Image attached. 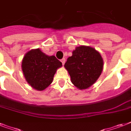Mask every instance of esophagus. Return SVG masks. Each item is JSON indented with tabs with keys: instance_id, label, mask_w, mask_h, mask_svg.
<instances>
[{
	"instance_id": "esophagus-1",
	"label": "esophagus",
	"mask_w": 131,
	"mask_h": 131,
	"mask_svg": "<svg viewBox=\"0 0 131 131\" xmlns=\"http://www.w3.org/2000/svg\"><path fill=\"white\" fill-rule=\"evenodd\" d=\"M61 62H62V64H64V63H65V62H66V59L64 58H63L61 60Z\"/></svg>"
}]
</instances>
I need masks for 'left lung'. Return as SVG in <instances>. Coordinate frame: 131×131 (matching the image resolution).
Here are the masks:
<instances>
[{
  "label": "left lung",
  "instance_id": "8db88e82",
  "mask_svg": "<svg viewBox=\"0 0 131 131\" xmlns=\"http://www.w3.org/2000/svg\"><path fill=\"white\" fill-rule=\"evenodd\" d=\"M64 67L71 82L80 90L88 88L99 78L103 69V60L99 51L89 46L77 47L67 58Z\"/></svg>",
  "mask_w": 131,
  "mask_h": 131
}]
</instances>
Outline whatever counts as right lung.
<instances>
[{
    "mask_svg": "<svg viewBox=\"0 0 131 131\" xmlns=\"http://www.w3.org/2000/svg\"><path fill=\"white\" fill-rule=\"evenodd\" d=\"M62 62L54 56L46 55L39 48L26 53L21 69L26 82L35 90L41 91L51 84L56 70Z\"/></svg>",
    "mask_w": 131,
    "mask_h": 131,
    "instance_id": "1",
    "label": "right lung"
}]
</instances>
